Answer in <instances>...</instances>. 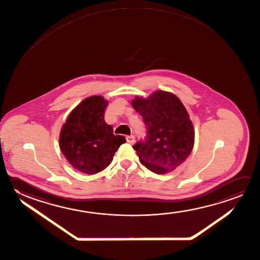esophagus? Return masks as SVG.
I'll use <instances>...</instances> for the list:
<instances>
[{"mask_svg": "<svg viewBox=\"0 0 260 260\" xmlns=\"http://www.w3.org/2000/svg\"><path fill=\"white\" fill-rule=\"evenodd\" d=\"M126 141L129 144L133 145L135 143V137L134 136H128V137H126Z\"/></svg>", "mask_w": 260, "mask_h": 260, "instance_id": "obj_1", "label": "esophagus"}]
</instances>
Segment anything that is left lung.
<instances>
[{
    "mask_svg": "<svg viewBox=\"0 0 260 260\" xmlns=\"http://www.w3.org/2000/svg\"><path fill=\"white\" fill-rule=\"evenodd\" d=\"M133 108L147 126V137L133 148L143 165L156 174H166L184 162L193 148V124L176 95L157 90L148 98L137 96Z\"/></svg>",
    "mask_w": 260,
    "mask_h": 260,
    "instance_id": "left-lung-1",
    "label": "left lung"
}]
</instances>
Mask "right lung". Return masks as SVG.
<instances>
[{
  "instance_id": "1",
  "label": "right lung",
  "mask_w": 260,
  "mask_h": 260,
  "mask_svg": "<svg viewBox=\"0 0 260 260\" xmlns=\"http://www.w3.org/2000/svg\"><path fill=\"white\" fill-rule=\"evenodd\" d=\"M108 102L103 96H90L72 110L59 135V147L67 160L82 173L92 175L106 169L114 153L126 140L114 136L104 121Z\"/></svg>"
}]
</instances>
